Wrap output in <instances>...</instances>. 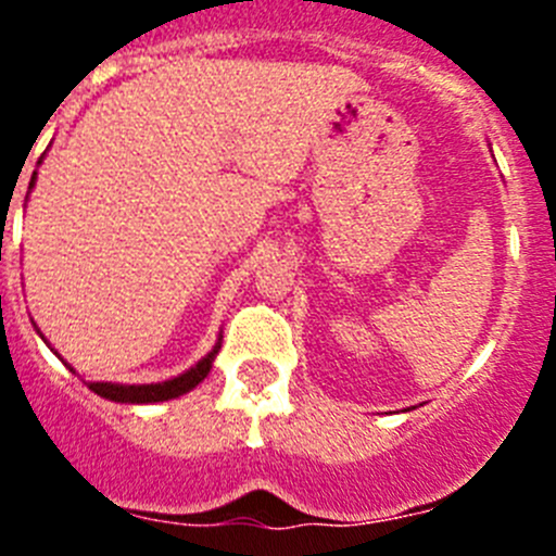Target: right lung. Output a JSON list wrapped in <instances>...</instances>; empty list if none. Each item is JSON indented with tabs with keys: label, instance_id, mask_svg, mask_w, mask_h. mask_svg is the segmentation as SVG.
Here are the masks:
<instances>
[{
	"label": "right lung",
	"instance_id": "right-lung-1",
	"mask_svg": "<svg viewBox=\"0 0 556 556\" xmlns=\"http://www.w3.org/2000/svg\"><path fill=\"white\" fill-rule=\"evenodd\" d=\"M217 351L219 345L214 348L203 362H198L191 370H186L184 376L161 381V384H108V381H88V390H94L100 397L116 401V404H155V401H169V397H178L184 395V392L194 390V387L208 376L211 362H214Z\"/></svg>",
	"mask_w": 556,
	"mask_h": 556
}]
</instances>
